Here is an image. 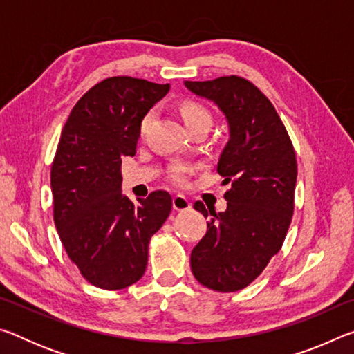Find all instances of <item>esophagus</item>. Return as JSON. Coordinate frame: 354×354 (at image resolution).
<instances>
[{
	"instance_id": "esophagus-1",
	"label": "esophagus",
	"mask_w": 354,
	"mask_h": 354,
	"mask_svg": "<svg viewBox=\"0 0 354 354\" xmlns=\"http://www.w3.org/2000/svg\"><path fill=\"white\" fill-rule=\"evenodd\" d=\"M173 209L175 211H187L190 209V201L183 195H175L173 196Z\"/></svg>"
}]
</instances>
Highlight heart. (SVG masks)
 Instances as JSON below:
<instances>
[{"instance_id": "heart-1", "label": "heart", "mask_w": 354, "mask_h": 354, "mask_svg": "<svg viewBox=\"0 0 354 354\" xmlns=\"http://www.w3.org/2000/svg\"><path fill=\"white\" fill-rule=\"evenodd\" d=\"M179 113H181L185 128H192L195 127V124H206V127H209L212 120L211 113H209L206 107L195 103V101H184V103L179 106ZM148 120H149V115H147L142 120V124H140L142 131L145 129ZM190 170L192 169L189 165H175L170 171L171 181H175L176 184H184L187 181Z\"/></svg>"}]
</instances>
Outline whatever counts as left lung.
<instances>
[{
    "instance_id": "obj_1",
    "label": "left lung",
    "mask_w": 354,
    "mask_h": 354,
    "mask_svg": "<svg viewBox=\"0 0 354 354\" xmlns=\"http://www.w3.org/2000/svg\"><path fill=\"white\" fill-rule=\"evenodd\" d=\"M184 86L212 101L230 129L217 164L221 184H231L226 211L194 205L211 221L192 250V273L209 289L236 292L253 283L283 247L293 214L295 151L273 104L250 81L223 76Z\"/></svg>"
}]
</instances>
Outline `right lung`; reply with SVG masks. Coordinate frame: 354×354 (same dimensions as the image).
<instances>
[{"label":"right lung","instance_id":"obj_1","mask_svg":"<svg viewBox=\"0 0 354 354\" xmlns=\"http://www.w3.org/2000/svg\"><path fill=\"white\" fill-rule=\"evenodd\" d=\"M169 91L170 84L107 77L82 95L62 129L51 165L55 225L71 262L100 289L143 277L149 239L170 215V194L133 203L120 171L122 158L136 154L143 117Z\"/></svg>","mask_w":354,"mask_h":354}]
</instances>
